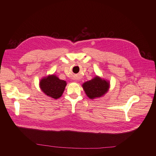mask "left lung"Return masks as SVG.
I'll return each instance as SVG.
<instances>
[{
    "label": "left lung",
    "mask_w": 156,
    "mask_h": 156,
    "mask_svg": "<svg viewBox=\"0 0 156 156\" xmlns=\"http://www.w3.org/2000/svg\"><path fill=\"white\" fill-rule=\"evenodd\" d=\"M82 87L86 95L90 100H94L105 95L110 88V82L96 75L92 79L84 82Z\"/></svg>",
    "instance_id": "8db88e82"
}]
</instances>
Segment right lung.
<instances>
[{
	"label": "right lung",
	"instance_id": "obj_1",
	"mask_svg": "<svg viewBox=\"0 0 156 156\" xmlns=\"http://www.w3.org/2000/svg\"><path fill=\"white\" fill-rule=\"evenodd\" d=\"M67 83L52 74L42 78L39 83L41 90L48 96L58 99L62 96Z\"/></svg>",
	"mask_w": 156,
	"mask_h": 156
}]
</instances>
